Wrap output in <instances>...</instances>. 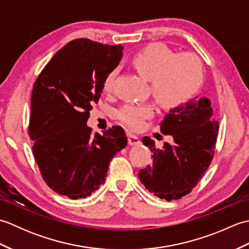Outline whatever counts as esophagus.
I'll return each instance as SVG.
<instances>
[{"label":"esophagus","mask_w":249,"mask_h":249,"mask_svg":"<svg viewBox=\"0 0 249 249\" xmlns=\"http://www.w3.org/2000/svg\"><path fill=\"white\" fill-rule=\"evenodd\" d=\"M127 140H128V144L129 145H136V144H139L140 143V140H139L138 137L135 136V135H131V134H128Z\"/></svg>","instance_id":"34e87169"}]
</instances>
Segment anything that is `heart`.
Wrapping results in <instances>:
<instances>
[{"label":"heart","instance_id":"1","mask_svg":"<svg viewBox=\"0 0 249 249\" xmlns=\"http://www.w3.org/2000/svg\"><path fill=\"white\" fill-rule=\"evenodd\" d=\"M131 64L141 76L149 79L153 96L165 110L186 105L202 84L203 71L197 57L188 53L177 54L163 44L144 47L134 55ZM116 75V70L106 75L102 83L103 93H113ZM151 114L150 105L127 104L118 111L116 118L131 129H140Z\"/></svg>","mask_w":249,"mask_h":249}]
</instances>
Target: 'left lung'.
<instances>
[{"label": "left lung", "instance_id": "left-lung-1", "mask_svg": "<svg viewBox=\"0 0 249 249\" xmlns=\"http://www.w3.org/2000/svg\"><path fill=\"white\" fill-rule=\"evenodd\" d=\"M218 128L211 100L206 97L171 110L160 123V131L173 137L172 143L165 142L160 149L149 137L142 139L153 155L151 165L139 171L141 183L167 201L188 195L211 165Z\"/></svg>", "mask_w": 249, "mask_h": 249}]
</instances>
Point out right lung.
Returning a JSON list of instances; mask_svg holds the SVG:
<instances>
[{"label":"right lung","mask_w":249,"mask_h":249,"mask_svg":"<svg viewBox=\"0 0 249 249\" xmlns=\"http://www.w3.org/2000/svg\"><path fill=\"white\" fill-rule=\"evenodd\" d=\"M121 45L71 40L37 76L31 96L29 136L44 181L61 196L86 198L105 182L109 163L127 144L121 126L103 136L87 126L102 83L122 59Z\"/></svg>","instance_id":"add662e5"}]
</instances>
